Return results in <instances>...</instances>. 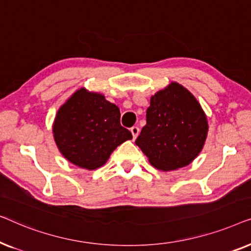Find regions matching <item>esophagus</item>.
<instances>
[{
  "mask_svg": "<svg viewBox=\"0 0 251 251\" xmlns=\"http://www.w3.org/2000/svg\"><path fill=\"white\" fill-rule=\"evenodd\" d=\"M130 131H131V133H132L133 139H136L137 137H138V135H139V128H138V126H132V128L130 129Z\"/></svg>",
  "mask_w": 251,
  "mask_h": 251,
  "instance_id": "34e87169",
  "label": "esophagus"
}]
</instances>
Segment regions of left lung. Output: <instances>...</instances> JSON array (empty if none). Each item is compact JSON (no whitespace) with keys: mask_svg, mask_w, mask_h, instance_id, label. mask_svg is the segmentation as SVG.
<instances>
[{"mask_svg":"<svg viewBox=\"0 0 251 251\" xmlns=\"http://www.w3.org/2000/svg\"><path fill=\"white\" fill-rule=\"evenodd\" d=\"M208 129L207 115L197 98L181 84L171 82L151 97L146 126L136 145L154 168L177 170L200 154Z\"/></svg>","mask_w":251,"mask_h":251,"instance_id":"1","label":"left lung"}]
</instances>
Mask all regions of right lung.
Returning <instances> with one entry per match:
<instances>
[{
    "instance_id": "obj_1",
    "label": "right lung",
    "mask_w": 251,
    "mask_h": 251,
    "mask_svg": "<svg viewBox=\"0 0 251 251\" xmlns=\"http://www.w3.org/2000/svg\"><path fill=\"white\" fill-rule=\"evenodd\" d=\"M120 109L105 96L77 89L58 109L53 139L65 159L82 169L95 170L107 162L116 147L132 139L120 125Z\"/></svg>"
}]
</instances>
